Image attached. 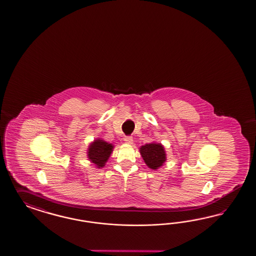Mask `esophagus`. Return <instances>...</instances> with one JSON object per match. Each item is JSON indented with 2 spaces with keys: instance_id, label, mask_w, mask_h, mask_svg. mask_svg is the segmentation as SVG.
<instances>
[{
  "instance_id": "esophagus-1",
  "label": "esophagus",
  "mask_w": 256,
  "mask_h": 256,
  "mask_svg": "<svg viewBox=\"0 0 256 256\" xmlns=\"http://www.w3.org/2000/svg\"><path fill=\"white\" fill-rule=\"evenodd\" d=\"M124 142L128 144H132L133 142V139H132V136H126L124 138Z\"/></svg>"
}]
</instances>
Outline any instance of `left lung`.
<instances>
[{"label": "left lung", "mask_w": 256, "mask_h": 256, "mask_svg": "<svg viewBox=\"0 0 256 256\" xmlns=\"http://www.w3.org/2000/svg\"><path fill=\"white\" fill-rule=\"evenodd\" d=\"M140 152L144 162L146 163L149 168L153 170L162 166L163 162L166 160L164 148L160 144H146L140 148Z\"/></svg>", "instance_id": "8db88e82"}]
</instances>
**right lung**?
Segmentation results:
<instances>
[{
    "instance_id": "obj_1",
    "label": "right lung",
    "mask_w": 256,
    "mask_h": 256,
    "mask_svg": "<svg viewBox=\"0 0 256 256\" xmlns=\"http://www.w3.org/2000/svg\"><path fill=\"white\" fill-rule=\"evenodd\" d=\"M114 146L103 140H96L88 149V158L98 168L103 167L108 160Z\"/></svg>"
}]
</instances>
